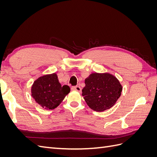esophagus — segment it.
I'll list each match as a JSON object with an SVG mask.
<instances>
[{
  "label": "esophagus",
  "mask_w": 157,
  "mask_h": 157,
  "mask_svg": "<svg viewBox=\"0 0 157 157\" xmlns=\"http://www.w3.org/2000/svg\"><path fill=\"white\" fill-rule=\"evenodd\" d=\"M71 90H75V91H77L78 92H81V88H80V87L78 86H72V87H71Z\"/></svg>",
  "instance_id": "obj_1"
}]
</instances>
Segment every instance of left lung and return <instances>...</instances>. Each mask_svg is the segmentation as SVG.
I'll use <instances>...</instances> for the list:
<instances>
[{
    "mask_svg": "<svg viewBox=\"0 0 157 157\" xmlns=\"http://www.w3.org/2000/svg\"><path fill=\"white\" fill-rule=\"evenodd\" d=\"M82 96L92 110L101 112L111 108L120 98L122 86L115 76L94 73L85 79Z\"/></svg>",
    "mask_w": 157,
    "mask_h": 157,
    "instance_id": "8db88e82",
    "label": "left lung"
}]
</instances>
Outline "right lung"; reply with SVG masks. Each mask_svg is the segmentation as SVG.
I'll return each mask as SVG.
<instances>
[{
	"label": "right lung",
	"mask_w": 157,
	"mask_h": 157,
	"mask_svg": "<svg viewBox=\"0 0 157 157\" xmlns=\"http://www.w3.org/2000/svg\"><path fill=\"white\" fill-rule=\"evenodd\" d=\"M69 92V86H61L56 73L42 76L31 87V96L35 101L48 110L58 107Z\"/></svg>",
	"instance_id": "right-lung-1"
}]
</instances>
